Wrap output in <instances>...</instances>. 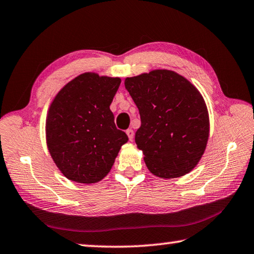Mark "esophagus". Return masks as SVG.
<instances>
[{"label":"esophagus","mask_w":254,"mask_h":254,"mask_svg":"<svg viewBox=\"0 0 254 254\" xmlns=\"http://www.w3.org/2000/svg\"><path fill=\"white\" fill-rule=\"evenodd\" d=\"M126 132H127V134L128 136V139L132 141L133 140V136H134V132H133V130H131V128H127Z\"/></svg>","instance_id":"1"}]
</instances>
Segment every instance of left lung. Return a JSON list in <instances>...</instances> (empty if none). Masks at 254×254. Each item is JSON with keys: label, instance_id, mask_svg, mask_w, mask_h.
I'll return each instance as SVG.
<instances>
[{"label": "left lung", "instance_id": "obj_1", "mask_svg": "<svg viewBox=\"0 0 254 254\" xmlns=\"http://www.w3.org/2000/svg\"><path fill=\"white\" fill-rule=\"evenodd\" d=\"M124 85L139 109L135 143L148 169L161 178L182 177L194 169L209 134L207 107L198 89L167 69L127 77Z\"/></svg>", "mask_w": 254, "mask_h": 254}]
</instances>
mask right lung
Listing matches in <instances>:
<instances>
[{
  "label": "right lung",
  "instance_id": "add662e5",
  "mask_svg": "<svg viewBox=\"0 0 254 254\" xmlns=\"http://www.w3.org/2000/svg\"><path fill=\"white\" fill-rule=\"evenodd\" d=\"M121 79L85 72L60 89L46 121L47 145L69 180L94 184L110 173L124 143L110 110Z\"/></svg>",
  "mask_w": 254,
  "mask_h": 254
}]
</instances>
